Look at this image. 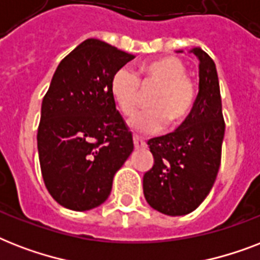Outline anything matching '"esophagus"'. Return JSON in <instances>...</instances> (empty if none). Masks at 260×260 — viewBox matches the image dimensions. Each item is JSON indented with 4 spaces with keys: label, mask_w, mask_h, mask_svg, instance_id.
Instances as JSON below:
<instances>
[{
    "label": "esophagus",
    "mask_w": 260,
    "mask_h": 260,
    "mask_svg": "<svg viewBox=\"0 0 260 260\" xmlns=\"http://www.w3.org/2000/svg\"><path fill=\"white\" fill-rule=\"evenodd\" d=\"M134 144H135V148H142V147H146V142H144L142 138H139L138 135H134Z\"/></svg>",
    "instance_id": "obj_1"
}]
</instances>
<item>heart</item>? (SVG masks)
I'll use <instances>...</instances> for the list:
<instances>
[{"mask_svg": "<svg viewBox=\"0 0 260 260\" xmlns=\"http://www.w3.org/2000/svg\"><path fill=\"white\" fill-rule=\"evenodd\" d=\"M183 60L167 55L142 63L136 73L122 67L110 79V94L124 116H131L142 102L144 91L155 87L148 98L150 109L143 110L129 125L138 132H156L169 122L175 128L189 117L196 102L193 81L186 75Z\"/></svg>", "mask_w": 260, "mask_h": 260, "instance_id": "heart-1", "label": "heart"}]
</instances>
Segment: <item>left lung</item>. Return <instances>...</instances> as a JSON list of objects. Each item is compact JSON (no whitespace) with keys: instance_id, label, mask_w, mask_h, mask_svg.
<instances>
[{"instance_id":"left-lung-1","label":"left lung","mask_w":260,"mask_h":260,"mask_svg":"<svg viewBox=\"0 0 260 260\" xmlns=\"http://www.w3.org/2000/svg\"><path fill=\"white\" fill-rule=\"evenodd\" d=\"M200 90L191 113L177 129L148 140L154 166L143 177V191L151 208L169 216H183L209 194L221 163L225 122L213 59L201 48Z\"/></svg>"}]
</instances>
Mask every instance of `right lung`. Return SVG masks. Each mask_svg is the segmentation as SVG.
<instances>
[{"label": "right lung", "instance_id": "right-lung-1", "mask_svg": "<svg viewBox=\"0 0 260 260\" xmlns=\"http://www.w3.org/2000/svg\"><path fill=\"white\" fill-rule=\"evenodd\" d=\"M134 58L87 39L62 59L43 98L39 162L48 193L67 209L83 212L105 202L114 174L134 151L110 94L113 74Z\"/></svg>", "mask_w": 260, "mask_h": 260}]
</instances>
